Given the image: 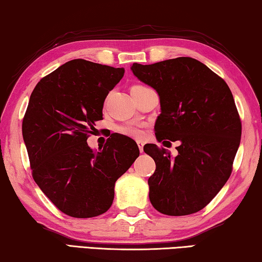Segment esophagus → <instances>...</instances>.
<instances>
[{
  "mask_svg": "<svg viewBox=\"0 0 262 262\" xmlns=\"http://www.w3.org/2000/svg\"><path fill=\"white\" fill-rule=\"evenodd\" d=\"M138 146H139L140 151L142 152V151H143V146H144V143L142 142V141H138Z\"/></svg>",
  "mask_w": 262,
  "mask_h": 262,
  "instance_id": "34e87169",
  "label": "esophagus"
}]
</instances>
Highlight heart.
Segmentation results:
<instances>
[{
  "instance_id": "b5f03b06",
  "label": "heart",
  "mask_w": 262,
  "mask_h": 262,
  "mask_svg": "<svg viewBox=\"0 0 262 262\" xmlns=\"http://www.w3.org/2000/svg\"><path fill=\"white\" fill-rule=\"evenodd\" d=\"M134 87H142V86H134ZM119 130L124 135L130 136V138L140 139V138H142V136H143L142 128L138 126V124H134V123L124 124V126H121L119 128Z\"/></svg>"
}]
</instances>
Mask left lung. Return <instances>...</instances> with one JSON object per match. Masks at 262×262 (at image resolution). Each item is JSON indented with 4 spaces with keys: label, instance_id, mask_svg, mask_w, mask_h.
Segmentation results:
<instances>
[{
    "label": "left lung",
    "instance_id": "left-lung-1",
    "mask_svg": "<svg viewBox=\"0 0 262 262\" xmlns=\"http://www.w3.org/2000/svg\"><path fill=\"white\" fill-rule=\"evenodd\" d=\"M130 69L159 93L157 141H180L176 157L156 144L143 147L156 164L148 180L150 203L168 215L198 212L225 185L240 144L242 121L230 87L190 57Z\"/></svg>",
    "mask_w": 262,
    "mask_h": 262
}]
</instances>
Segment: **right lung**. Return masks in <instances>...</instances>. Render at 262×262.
Segmentation results:
<instances>
[{"label": "right lung", "mask_w": 262, "mask_h": 262, "mask_svg": "<svg viewBox=\"0 0 262 262\" xmlns=\"http://www.w3.org/2000/svg\"><path fill=\"white\" fill-rule=\"evenodd\" d=\"M124 70L73 59L40 79L32 91L22 133L37 185L61 212L74 218L105 213L115 182L140 155L134 140L112 134L103 148L87 144L103 101Z\"/></svg>", "instance_id": "obj_1"}]
</instances>
